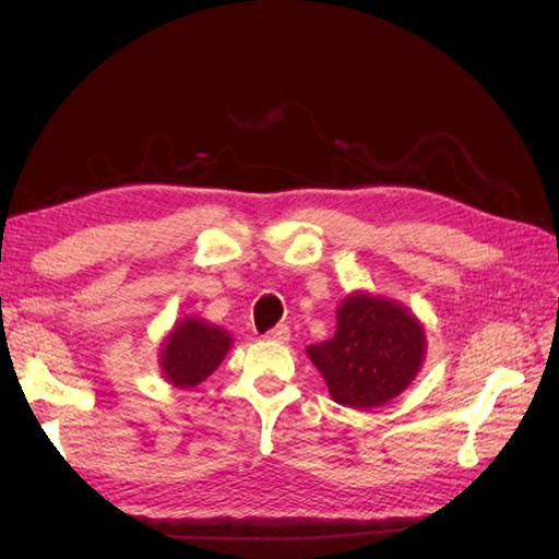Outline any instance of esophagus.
I'll list each match as a JSON object with an SVG mask.
<instances>
[{
	"label": "esophagus",
	"mask_w": 559,
	"mask_h": 559,
	"mask_svg": "<svg viewBox=\"0 0 559 559\" xmlns=\"http://www.w3.org/2000/svg\"><path fill=\"white\" fill-rule=\"evenodd\" d=\"M265 337H267V341H273V343H286V341H289V337H292V331H289V326H286V324H277L273 331H267L265 333Z\"/></svg>",
	"instance_id": "1"
}]
</instances>
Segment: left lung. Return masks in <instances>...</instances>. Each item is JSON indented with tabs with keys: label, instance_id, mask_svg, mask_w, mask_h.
Listing matches in <instances>:
<instances>
[{
	"label": "left lung",
	"instance_id": "left-lung-1",
	"mask_svg": "<svg viewBox=\"0 0 559 559\" xmlns=\"http://www.w3.org/2000/svg\"><path fill=\"white\" fill-rule=\"evenodd\" d=\"M331 341L306 352L335 403L354 411L384 405L417 378L427 357V333L403 302L352 292L335 310Z\"/></svg>",
	"mask_w": 559,
	"mask_h": 559
}]
</instances>
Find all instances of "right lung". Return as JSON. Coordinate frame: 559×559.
I'll return each instance as SVG.
<instances>
[{"mask_svg": "<svg viewBox=\"0 0 559 559\" xmlns=\"http://www.w3.org/2000/svg\"><path fill=\"white\" fill-rule=\"evenodd\" d=\"M230 345L233 337L222 326L200 317H183L175 321L160 345V373L173 386H198L222 366Z\"/></svg>", "mask_w": 559, "mask_h": 559, "instance_id": "obj_1", "label": "right lung"}]
</instances>
